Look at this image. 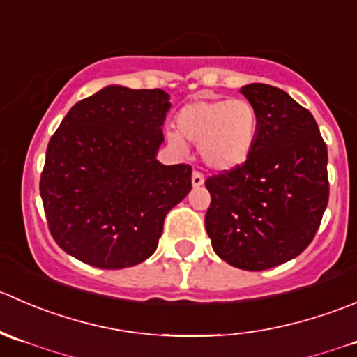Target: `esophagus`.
<instances>
[{
    "mask_svg": "<svg viewBox=\"0 0 357 357\" xmlns=\"http://www.w3.org/2000/svg\"><path fill=\"white\" fill-rule=\"evenodd\" d=\"M190 180H192L194 187H199L204 183V177L199 174V172H192V177H190Z\"/></svg>",
    "mask_w": 357,
    "mask_h": 357,
    "instance_id": "34e87169",
    "label": "esophagus"
}]
</instances>
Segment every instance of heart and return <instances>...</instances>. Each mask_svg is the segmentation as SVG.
<instances>
[{"label":"heart","mask_w":357,"mask_h":357,"mask_svg":"<svg viewBox=\"0 0 357 357\" xmlns=\"http://www.w3.org/2000/svg\"><path fill=\"white\" fill-rule=\"evenodd\" d=\"M175 121L178 135L170 133V142L182 147V136L199 146L201 160L215 172L243 167L260 126L257 107L245 98H199L183 105Z\"/></svg>","instance_id":"1"}]
</instances>
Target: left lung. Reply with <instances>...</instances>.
I'll list each match as a JSON object with an SVG mask.
<instances>
[{"mask_svg":"<svg viewBox=\"0 0 357 357\" xmlns=\"http://www.w3.org/2000/svg\"><path fill=\"white\" fill-rule=\"evenodd\" d=\"M241 93L259 112V135L243 167L206 178L204 225L229 266L266 271L316 236L330 194L328 151L314 116L287 91L252 83Z\"/></svg>","mask_w":357,"mask_h":357,"instance_id":"left-lung-1","label":"left lung"}]
</instances>
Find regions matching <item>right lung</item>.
Returning <instances> with one entry per match:
<instances>
[{
    "mask_svg": "<svg viewBox=\"0 0 357 357\" xmlns=\"http://www.w3.org/2000/svg\"><path fill=\"white\" fill-rule=\"evenodd\" d=\"M167 91L105 86L70 107L47 147L40 192L52 238L98 269H125L158 248L168 211L189 194V165L156 160Z\"/></svg>",
    "mask_w": 357,
    "mask_h": 357,
    "instance_id": "obj_1",
    "label": "right lung"
}]
</instances>
